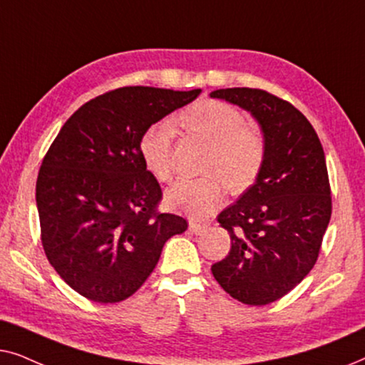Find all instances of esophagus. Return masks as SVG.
Listing matches in <instances>:
<instances>
[{
	"label": "esophagus",
	"instance_id": "34e87169",
	"mask_svg": "<svg viewBox=\"0 0 365 365\" xmlns=\"http://www.w3.org/2000/svg\"><path fill=\"white\" fill-rule=\"evenodd\" d=\"M204 227H206V224L199 222V221H196V219H191V221H189V231L194 234H199Z\"/></svg>",
	"mask_w": 365,
	"mask_h": 365
}]
</instances>
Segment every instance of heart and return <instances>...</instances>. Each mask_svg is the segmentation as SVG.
Returning a JSON list of instances; mask_svg holds the SVG:
<instances>
[{
  "label": "heart",
  "mask_w": 365,
  "mask_h": 365,
  "mask_svg": "<svg viewBox=\"0 0 365 365\" xmlns=\"http://www.w3.org/2000/svg\"><path fill=\"white\" fill-rule=\"evenodd\" d=\"M184 131L211 143L207 153V176L181 179L168 191V202L174 209L206 217L221 206L226 184L232 191H242L256 181L267 156L266 134L246 121L241 109L221 99H199L178 114ZM174 126L159 121L146 128L139 138V156L158 181L173 179ZM227 182L224 183L223 181Z\"/></svg>",
  "instance_id": "heart-1"
}]
</instances>
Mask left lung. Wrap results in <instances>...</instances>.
I'll return each mask as SVG.
<instances>
[{"instance_id": "left-lung-1", "label": "left lung", "mask_w": 365, "mask_h": 365, "mask_svg": "<svg viewBox=\"0 0 365 365\" xmlns=\"http://www.w3.org/2000/svg\"><path fill=\"white\" fill-rule=\"evenodd\" d=\"M211 98L247 109L267 141L256 182L217 216L231 251L211 271L231 297L266 306L291 292L321 252L332 214L326 156L312 124L289 101L254 88L217 89Z\"/></svg>"}]
</instances>
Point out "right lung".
I'll use <instances>...</instances> for the list:
<instances>
[{"label": "right lung", "mask_w": 365, "mask_h": 365, "mask_svg": "<svg viewBox=\"0 0 365 365\" xmlns=\"http://www.w3.org/2000/svg\"><path fill=\"white\" fill-rule=\"evenodd\" d=\"M199 93L113 89L83 104L49 146L36 181L41 244L54 271L89 301L133 296L164 242L187 229L186 219L158 209L161 186L138 146L144 129Z\"/></svg>", "instance_id": "obj_1"}]
</instances>
